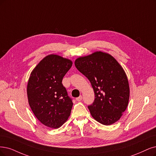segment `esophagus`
<instances>
[{
  "label": "esophagus",
  "mask_w": 156,
  "mask_h": 156,
  "mask_svg": "<svg viewBox=\"0 0 156 156\" xmlns=\"http://www.w3.org/2000/svg\"><path fill=\"white\" fill-rule=\"evenodd\" d=\"M82 98H83V97H82V96H80L79 97L76 98V101H82Z\"/></svg>",
  "instance_id": "34e87169"
}]
</instances>
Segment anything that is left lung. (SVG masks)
<instances>
[{"mask_svg":"<svg viewBox=\"0 0 156 156\" xmlns=\"http://www.w3.org/2000/svg\"><path fill=\"white\" fill-rule=\"evenodd\" d=\"M74 64L88 78L94 92V102L88 106L91 116L105 125L116 122L127 107L130 96L123 69L114 57L101 51L80 57Z\"/></svg>","mask_w":156,"mask_h":156,"instance_id":"left-lung-1","label":"left lung"}]
</instances>
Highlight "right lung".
Here are the masks:
<instances>
[{
	"mask_svg": "<svg viewBox=\"0 0 156 156\" xmlns=\"http://www.w3.org/2000/svg\"><path fill=\"white\" fill-rule=\"evenodd\" d=\"M72 64L70 60L50 55L31 73L27 87L29 104L34 116L48 127L59 128L71 114L73 101L62 82Z\"/></svg>",
	"mask_w": 156,
	"mask_h": 156,
	"instance_id": "obj_1",
	"label": "right lung"
}]
</instances>
